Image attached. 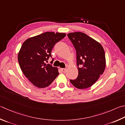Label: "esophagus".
<instances>
[{
  "label": "esophagus",
  "instance_id": "1",
  "mask_svg": "<svg viewBox=\"0 0 125 125\" xmlns=\"http://www.w3.org/2000/svg\"><path fill=\"white\" fill-rule=\"evenodd\" d=\"M61 70L63 73H65L67 72V69H65V68H61Z\"/></svg>",
  "mask_w": 125,
  "mask_h": 125
}]
</instances>
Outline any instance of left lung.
<instances>
[{"instance_id":"obj_1","label":"left lung","mask_w":125,"mask_h":125,"mask_svg":"<svg viewBox=\"0 0 125 125\" xmlns=\"http://www.w3.org/2000/svg\"><path fill=\"white\" fill-rule=\"evenodd\" d=\"M76 52L78 76L70 80L74 87L84 89L91 87L103 73L106 66L105 52L101 44L82 32L68 34Z\"/></svg>"}]
</instances>
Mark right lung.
Returning a JSON list of instances; mask_svg holds the SVG:
<instances>
[{"label":"right lung","mask_w":125,"mask_h":125,"mask_svg":"<svg viewBox=\"0 0 125 125\" xmlns=\"http://www.w3.org/2000/svg\"><path fill=\"white\" fill-rule=\"evenodd\" d=\"M65 35V33L47 31L28 38L22 44L18 54L20 67L36 87H47L58 75L57 68L46 64L45 62L51 57L54 45Z\"/></svg>","instance_id":"1"}]
</instances>
